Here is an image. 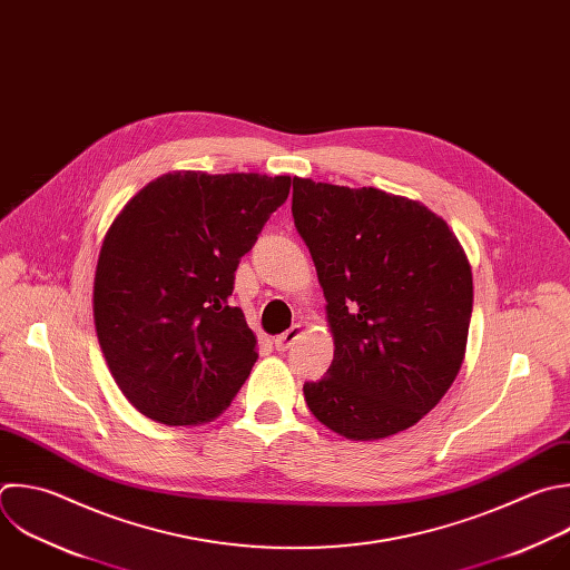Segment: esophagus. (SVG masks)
Returning <instances> with one entry per match:
<instances>
[{
	"instance_id": "obj_1",
	"label": "esophagus",
	"mask_w": 570,
	"mask_h": 570,
	"mask_svg": "<svg viewBox=\"0 0 570 570\" xmlns=\"http://www.w3.org/2000/svg\"><path fill=\"white\" fill-rule=\"evenodd\" d=\"M299 335H302V326H299V324H293L288 331H284L282 335H277V337L273 340V344H275L277 351H286Z\"/></svg>"
}]
</instances>
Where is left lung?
Returning a JSON list of instances; mask_svg holds the SVG:
<instances>
[{"label": "left lung", "instance_id": "left-lung-1", "mask_svg": "<svg viewBox=\"0 0 570 570\" xmlns=\"http://www.w3.org/2000/svg\"><path fill=\"white\" fill-rule=\"evenodd\" d=\"M293 217L326 297L333 360L304 385L311 414L348 441L405 432L465 360L472 268L450 226L377 187L293 178Z\"/></svg>", "mask_w": 570, "mask_h": 570}]
</instances>
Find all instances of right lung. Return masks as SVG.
Segmentation results:
<instances>
[{
    "mask_svg": "<svg viewBox=\"0 0 570 570\" xmlns=\"http://www.w3.org/2000/svg\"><path fill=\"white\" fill-rule=\"evenodd\" d=\"M288 193L291 176L178 169L116 215L96 266L94 322L136 412L202 425L233 403L259 357L230 304L235 271Z\"/></svg>",
    "mask_w": 570,
    "mask_h": 570,
    "instance_id": "right-lung-1",
    "label": "right lung"
}]
</instances>
